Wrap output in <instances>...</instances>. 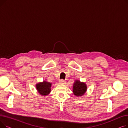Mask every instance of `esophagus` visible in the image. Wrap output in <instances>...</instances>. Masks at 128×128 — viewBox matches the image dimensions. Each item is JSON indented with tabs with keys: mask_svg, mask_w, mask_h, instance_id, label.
<instances>
[{
	"mask_svg": "<svg viewBox=\"0 0 128 128\" xmlns=\"http://www.w3.org/2000/svg\"><path fill=\"white\" fill-rule=\"evenodd\" d=\"M60 84H65V80H63V79H60Z\"/></svg>",
	"mask_w": 128,
	"mask_h": 128,
	"instance_id": "34e87169",
	"label": "esophagus"
}]
</instances>
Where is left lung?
Instances as JSON below:
<instances>
[{
  "instance_id": "obj_1",
  "label": "left lung",
  "mask_w": 128,
  "mask_h": 128,
  "mask_svg": "<svg viewBox=\"0 0 128 128\" xmlns=\"http://www.w3.org/2000/svg\"><path fill=\"white\" fill-rule=\"evenodd\" d=\"M86 90V86L84 82L76 80L73 85V92L76 96H82L84 95Z\"/></svg>"
}]
</instances>
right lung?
Returning a JSON list of instances; mask_svg holds the SVG:
<instances>
[{
	"instance_id": "obj_1",
	"label": "right lung",
	"mask_w": 128,
	"mask_h": 128,
	"mask_svg": "<svg viewBox=\"0 0 128 128\" xmlns=\"http://www.w3.org/2000/svg\"><path fill=\"white\" fill-rule=\"evenodd\" d=\"M51 83L44 81L43 82L37 84L36 88L40 94L42 96H47L51 91Z\"/></svg>"
}]
</instances>
